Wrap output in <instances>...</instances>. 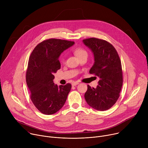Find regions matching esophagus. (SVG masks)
<instances>
[{
    "mask_svg": "<svg viewBox=\"0 0 148 148\" xmlns=\"http://www.w3.org/2000/svg\"><path fill=\"white\" fill-rule=\"evenodd\" d=\"M78 84H79L78 82H73L72 83V86H75L78 85Z\"/></svg>",
    "mask_w": 148,
    "mask_h": 148,
    "instance_id": "esophagus-1",
    "label": "esophagus"
}]
</instances>
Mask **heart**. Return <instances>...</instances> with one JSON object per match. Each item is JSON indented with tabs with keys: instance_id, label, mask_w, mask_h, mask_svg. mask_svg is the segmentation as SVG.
<instances>
[{
	"instance_id": "heart-1",
	"label": "heart",
	"mask_w": 148,
	"mask_h": 148,
	"mask_svg": "<svg viewBox=\"0 0 148 148\" xmlns=\"http://www.w3.org/2000/svg\"><path fill=\"white\" fill-rule=\"evenodd\" d=\"M74 53L75 54V55L79 58H80L81 57H82V56L85 55V54H87V51L84 50L82 48H80V47H77L74 50ZM63 60V58H62Z\"/></svg>"
}]
</instances>
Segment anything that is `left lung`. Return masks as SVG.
Wrapping results in <instances>:
<instances>
[{"label": "left lung", "instance_id": "8db88e82", "mask_svg": "<svg viewBox=\"0 0 148 148\" xmlns=\"http://www.w3.org/2000/svg\"><path fill=\"white\" fill-rule=\"evenodd\" d=\"M92 52L94 63L90 70L99 78L96 88L87 86L84 95L87 103L98 111H106L117 101L122 83L121 62L114 47L108 41L90 38L82 40Z\"/></svg>", "mask_w": 148, "mask_h": 148}]
</instances>
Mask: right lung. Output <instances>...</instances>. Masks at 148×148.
Here are the masks:
<instances>
[{
  "instance_id": "add662e5",
  "label": "right lung",
  "mask_w": 148,
  "mask_h": 148,
  "mask_svg": "<svg viewBox=\"0 0 148 148\" xmlns=\"http://www.w3.org/2000/svg\"><path fill=\"white\" fill-rule=\"evenodd\" d=\"M74 45V41L50 38L37 45L30 56L26 82L31 100L42 114H55L67 100L71 85L58 86L53 82V74L61 67L60 54Z\"/></svg>"
}]
</instances>
